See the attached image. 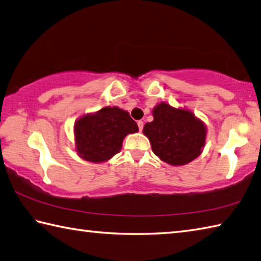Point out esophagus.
<instances>
[{
	"mask_svg": "<svg viewBox=\"0 0 261 261\" xmlns=\"http://www.w3.org/2000/svg\"><path fill=\"white\" fill-rule=\"evenodd\" d=\"M137 124H138L139 131L143 130V127H144V122H143V121H138V122H137Z\"/></svg>",
	"mask_w": 261,
	"mask_h": 261,
	"instance_id": "obj_1",
	"label": "esophagus"
}]
</instances>
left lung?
Instances as JSON below:
<instances>
[{
    "label": "left lung",
    "instance_id": "1",
    "mask_svg": "<svg viewBox=\"0 0 261 261\" xmlns=\"http://www.w3.org/2000/svg\"><path fill=\"white\" fill-rule=\"evenodd\" d=\"M153 116L143 132L156 156L171 165H184L201 154L206 129L192 112L161 102L153 110Z\"/></svg>",
    "mask_w": 261,
    "mask_h": 261
}]
</instances>
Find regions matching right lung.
<instances>
[{
    "mask_svg": "<svg viewBox=\"0 0 261 261\" xmlns=\"http://www.w3.org/2000/svg\"><path fill=\"white\" fill-rule=\"evenodd\" d=\"M138 130L129 113L118 107H105L75 123L76 151L90 162H105L121 150L126 135Z\"/></svg>",
    "mask_w": 261,
    "mask_h": 261,
    "instance_id": "obj_1",
    "label": "right lung"
}]
</instances>
